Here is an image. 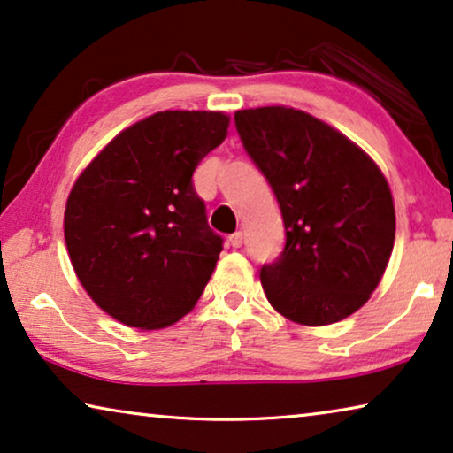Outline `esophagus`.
Instances as JSON below:
<instances>
[{
    "instance_id": "1",
    "label": "esophagus",
    "mask_w": 453,
    "mask_h": 453,
    "mask_svg": "<svg viewBox=\"0 0 453 453\" xmlns=\"http://www.w3.org/2000/svg\"><path fill=\"white\" fill-rule=\"evenodd\" d=\"M229 244H232L234 248H240L242 244H244V234L235 232V234L229 235Z\"/></svg>"
}]
</instances>
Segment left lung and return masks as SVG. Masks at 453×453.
<instances>
[{"label":"left lung","instance_id":"obj_1","mask_svg":"<svg viewBox=\"0 0 453 453\" xmlns=\"http://www.w3.org/2000/svg\"><path fill=\"white\" fill-rule=\"evenodd\" d=\"M234 119L285 221V250L260 268L266 299L301 326L346 319L370 299L393 252L387 179L352 140L301 110L256 107Z\"/></svg>","mask_w":453,"mask_h":453}]
</instances>
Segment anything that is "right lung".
Wrapping results in <instances>:
<instances>
[{
  "label": "right lung",
  "instance_id": "1",
  "mask_svg": "<svg viewBox=\"0 0 453 453\" xmlns=\"http://www.w3.org/2000/svg\"><path fill=\"white\" fill-rule=\"evenodd\" d=\"M221 111H158L118 134L73 185L65 242L77 279L113 319L173 326L199 301L224 238L193 173L227 136Z\"/></svg>",
  "mask_w": 453,
  "mask_h": 453
}]
</instances>
